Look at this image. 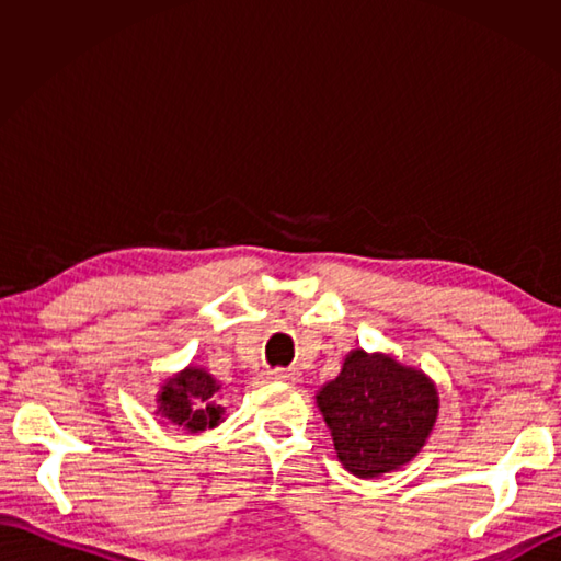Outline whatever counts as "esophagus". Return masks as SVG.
Instances as JSON below:
<instances>
[{
    "mask_svg": "<svg viewBox=\"0 0 561 561\" xmlns=\"http://www.w3.org/2000/svg\"><path fill=\"white\" fill-rule=\"evenodd\" d=\"M270 378L274 380H284V383H294L296 378H299V371L296 368H272Z\"/></svg>",
    "mask_w": 561,
    "mask_h": 561,
    "instance_id": "1",
    "label": "esophagus"
}]
</instances>
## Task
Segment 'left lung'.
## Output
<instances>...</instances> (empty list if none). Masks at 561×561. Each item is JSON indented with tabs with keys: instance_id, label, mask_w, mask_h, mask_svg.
<instances>
[{
	"instance_id": "1",
	"label": "left lung",
	"mask_w": 561,
	"mask_h": 561,
	"mask_svg": "<svg viewBox=\"0 0 561 561\" xmlns=\"http://www.w3.org/2000/svg\"><path fill=\"white\" fill-rule=\"evenodd\" d=\"M438 402V388L422 368L366 350H352L340 376L316 392L340 462L362 480L400 470L424 448Z\"/></svg>"
}]
</instances>
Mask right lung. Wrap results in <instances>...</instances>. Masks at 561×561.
I'll return each instance as SVG.
<instances>
[{
  "mask_svg": "<svg viewBox=\"0 0 561 561\" xmlns=\"http://www.w3.org/2000/svg\"><path fill=\"white\" fill-rule=\"evenodd\" d=\"M221 383L207 368L185 366L183 371L169 376L157 392V414L165 422L199 434L224 422V408L217 404Z\"/></svg>",
  "mask_w": 561,
  "mask_h": 561,
  "instance_id": "add662e5",
  "label": "right lung"
}]
</instances>
